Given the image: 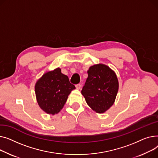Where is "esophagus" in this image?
Here are the masks:
<instances>
[{
  "label": "esophagus",
  "instance_id": "1",
  "mask_svg": "<svg viewBox=\"0 0 158 158\" xmlns=\"http://www.w3.org/2000/svg\"><path fill=\"white\" fill-rule=\"evenodd\" d=\"M81 85H80V84H77V85H76V88H77V89H80V88H81Z\"/></svg>",
  "mask_w": 158,
  "mask_h": 158
}]
</instances>
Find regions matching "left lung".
Wrapping results in <instances>:
<instances>
[{"label":"left lung","instance_id":"left-lung-1","mask_svg":"<svg viewBox=\"0 0 158 158\" xmlns=\"http://www.w3.org/2000/svg\"><path fill=\"white\" fill-rule=\"evenodd\" d=\"M81 94L87 105L98 114H103L112 106L118 90V81L114 71L103 64L92 66Z\"/></svg>","mask_w":158,"mask_h":158}]
</instances>
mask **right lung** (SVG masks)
Instances as JSON below:
<instances>
[{"label":"right lung","instance_id":"obj_1","mask_svg":"<svg viewBox=\"0 0 158 158\" xmlns=\"http://www.w3.org/2000/svg\"><path fill=\"white\" fill-rule=\"evenodd\" d=\"M35 93L38 105L49 115L58 114L64 107L71 92L75 86L68 76L57 68L45 72L35 84Z\"/></svg>","mask_w":158,"mask_h":158}]
</instances>
